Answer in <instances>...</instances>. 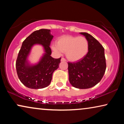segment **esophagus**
Returning <instances> with one entry per match:
<instances>
[{"mask_svg":"<svg viewBox=\"0 0 124 124\" xmlns=\"http://www.w3.org/2000/svg\"><path fill=\"white\" fill-rule=\"evenodd\" d=\"M65 61H66L65 59L63 58V57H62V58L61 59V62H65Z\"/></svg>","mask_w":124,"mask_h":124,"instance_id":"esophagus-1","label":"esophagus"}]
</instances>
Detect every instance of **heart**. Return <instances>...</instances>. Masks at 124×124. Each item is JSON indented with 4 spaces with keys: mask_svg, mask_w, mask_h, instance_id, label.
Returning <instances> with one entry per match:
<instances>
[{
    "mask_svg": "<svg viewBox=\"0 0 124 124\" xmlns=\"http://www.w3.org/2000/svg\"><path fill=\"white\" fill-rule=\"evenodd\" d=\"M56 52H66L67 59L71 62H77L84 58L89 50V43L85 37L67 35L61 37L57 42V46H52Z\"/></svg>",
    "mask_w": 124,
    "mask_h": 124,
    "instance_id": "1",
    "label": "heart"
}]
</instances>
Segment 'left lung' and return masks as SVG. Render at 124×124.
Instances as JSON below:
<instances>
[{
	"label": "left lung",
	"mask_w": 124,
	"mask_h": 124,
	"mask_svg": "<svg viewBox=\"0 0 124 124\" xmlns=\"http://www.w3.org/2000/svg\"><path fill=\"white\" fill-rule=\"evenodd\" d=\"M87 39L89 50L84 58L76 62H68L69 80L77 89H89L98 84L106 69L104 49L92 35L80 33Z\"/></svg>",
	"instance_id": "8db88e82"
}]
</instances>
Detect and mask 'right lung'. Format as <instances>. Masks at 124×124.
Returning a JSON list of instances; mask_svg holds the SVG:
<instances>
[{
    "mask_svg": "<svg viewBox=\"0 0 124 124\" xmlns=\"http://www.w3.org/2000/svg\"><path fill=\"white\" fill-rule=\"evenodd\" d=\"M54 36L50 29H42L32 33L23 42L16 62L18 78L23 85L33 89L46 87L50 84L52 74L58 68L60 58L51 57L50 46ZM35 44L44 47L43 56L37 63L31 64L27 59L31 50Z\"/></svg>",
    "mask_w": 124,
    "mask_h": 124,
    "instance_id": "1",
    "label": "right lung"
}]
</instances>
